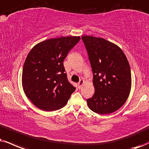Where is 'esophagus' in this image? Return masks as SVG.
Returning a JSON list of instances; mask_svg holds the SVG:
<instances>
[{
  "label": "esophagus",
  "mask_w": 149,
  "mask_h": 149,
  "mask_svg": "<svg viewBox=\"0 0 149 149\" xmlns=\"http://www.w3.org/2000/svg\"><path fill=\"white\" fill-rule=\"evenodd\" d=\"M84 79H80L79 82L78 83V88H79L80 89L82 87V86L84 85Z\"/></svg>",
  "instance_id": "34e87169"
}]
</instances>
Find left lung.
<instances>
[{
    "label": "left lung",
    "mask_w": 149,
    "mask_h": 149,
    "mask_svg": "<svg viewBox=\"0 0 149 149\" xmlns=\"http://www.w3.org/2000/svg\"><path fill=\"white\" fill-rule=\"evenodd\" d=\"M88 54L95 92L88 99L90 109L105 115L124 105L131 89V68L126 55L115 43L93 36L81 37Z\"/></svg>",
    "instance_id": "8db88e82"
}]
</instances>
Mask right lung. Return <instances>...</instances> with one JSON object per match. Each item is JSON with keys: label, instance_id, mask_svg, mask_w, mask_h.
<instances>
[{"label": "right lung", "instance_id": "add662e5", "mask_svg": "<svg viewBox=\"0 0 149 149\" xmlns=\"http://www.w3.org/2000/svg\"><path fill=\"white\" fill-rule=\"evenodd\" d=\"M79 36L50 38L34 45L27 54L22 73L24 93L44 111L63 108L75 88L68 81L63 61Z\"/></svg>", "mask_w": 149, "mask_h": 149}]
</instances>
